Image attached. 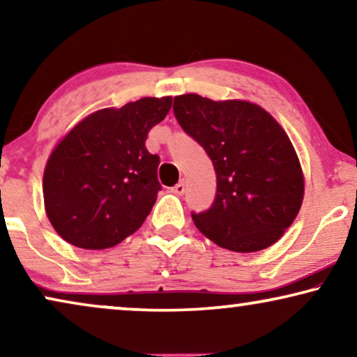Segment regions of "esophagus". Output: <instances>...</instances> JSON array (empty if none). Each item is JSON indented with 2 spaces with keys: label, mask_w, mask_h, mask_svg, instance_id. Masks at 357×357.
<instances>
[{
  "label": "esophagus",
  "mask_w": 357,
  "mask_h": 357,
  "mask_svg": "<svg viewBox=\"0 0 357 357\" xmlns=\"http://www.w3.org/2000/svg\"><path fill=\"white\" fill-rule=\"evenodd\" d=\"M172 192L175 195H183L185 193V182H183V180H180V182L175 185V187L172 188Z\"/></svg>",
  "instance_id": "1"
}]
</instances>
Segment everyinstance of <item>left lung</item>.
<instances>
[{"instance_id":"1","label":"left lung","mask_w":357,"mask_h":357,"mask_svg":"<svg viewBox=\"0 0 357 357\" xmlns=\"http://www.w3.org/2000/svg\"><path fill=\"white\" fill-rule=\"evenodd\" d=\"M174 115L216 170L211 208L192 213L198 231L232 252L273 245L304 198L301 164L284 130L250 102H214L198 94L175 97Z\"/></svg>"}]
</instances>
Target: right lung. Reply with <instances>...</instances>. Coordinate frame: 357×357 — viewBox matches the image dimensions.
I'll return each instance as SVG.
<instances>
[{
  "label": "right lung",
  "mask_w": 357,
  "mask_h": 357,
  "mask_svg": "<svg viewBox=\"0 0 357 357\" xmlns=\"http://www.w3.org/2000/svg\"><path fill=\"white\" fill-rule=\"evenodd\" d=\"M170 107L172 97H144L99 110L56 146L43 174V199L66 242L100 250L141 227L160 190V159L146 149V138Z\"/></svg>",
  "instance_id": "1"
}]
</instances>
